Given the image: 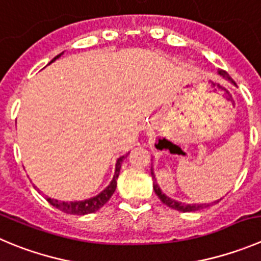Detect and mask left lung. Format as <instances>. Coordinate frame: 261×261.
Here are the masks:
<instances>
[{"label":"left lung","mask_w":261,"mask_h":261,"mask_svg":"<svg viewBox=\"0 0 261 261\" xmlns=\"http://www.w3.org/2000/svg\"><path fill=\"white\" fill-rule=\"evenodd\" d=\"M219 74L224 75V77H226V79L229 80V81H232L233 84H234V81H233V80L230 79V75L228 74V73H226L225 70L220 69V70H219ZM152 177H153V189H154V192H155V194H157V196H158V198H160L161 201L164 202L165 204H167L169 207L174 208V210L182 211V213H191V211H197V210H201V208H203V207H207L208 204H210V203H207V204H206V203H202V204H186V203H181V202L175 201V199L169 198V197L165 196V194L162 193V192H161L160 187H158L157 182H155V177H154V174H153V171H152Z\"/></svg>","instance_id":"1"}]
</instances>
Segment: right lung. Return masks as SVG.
<instances>
[{"label":"right lung","mask_w":261,"mask_h":261,"mask_svg":"<svg viewBox=\"0 0 261 261\" xmlns=\"http://www.w3.org/2000/svg\"><path fill=\"white\" fill-rule=\"evenodd\" d=\"M62 54H59L58 57L54 58L50 63H53L54 60H57ZM126 157H127V154L122 155V157H119L118 160H117L116 171H114L113 180H112L111 184H109V186L107 187L101 193L97 194V196L92 197V198L90 199H85V201H79V202H60L58 201V199L50 198V197H46V201H47L50 204H53L54 207H57L58 210L63 211V213L65 214H70V215H86V214L95 213V211H97L99 208L103 207L104 204L109 201V198L113 196L117 187V179H118L119 170H121V164H122L123 158Z\"/></svg>","instance_id":"1"}]
</instances>
